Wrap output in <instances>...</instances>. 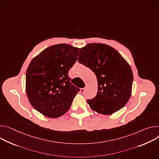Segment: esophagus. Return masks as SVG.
<instances>
[{"instance_id": "obj_1", "label": "esophagus", "mask_w": 159, "mask_h": 159, "mask_svg": "<svg viewBox=\"0 0 159 159\" xmlns=\"http://www.w3.org/2000/svg\"><path fill=\"white\" fill-rule=\"evenodd\" d=\"M85 88H82V89H80V93L81 94H84V92H85Z\"/></svg>"}]
</instances>
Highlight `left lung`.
Returning <instances> with one entry per match:
<instances>
[{
	"instance_id": "8db88e82",
	"label": "left lung",
	"mask_w": 159,
	"mask_h": 159,
	"mask_svg": "<svg viewBox=\"0 0 159 159\" xmlns=\"http://www.w3.org/2000/svg\"><path fill=\"white\" fill-rule=\"evenodd\" d=\"M79 63L89 68L98 80V93L87 103L94 111L111 115L123 108L132 93L133 74L131 66L112 47L91 43L82 48Z\"/></svg>"
}]
</instances>
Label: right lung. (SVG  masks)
Masks as SVG:
<instances>
[{"mask_svg": "<svg viewBox=\"0 0 159 159\" xmlns=\"http://www.w3.org/2000/svg\"><path fill=\"white\" fill-rule=\"evenodd\" d=\"M79 48L70 44L51 46L31 61L26 73L29 102L46 117L67 112L80 89L70 82L68 71L77 60Z\"/></svg>", "mask_w": 159, "mask_h": 159, "instance_id": "obj_1", "label": "right lung"}]
</instances>
